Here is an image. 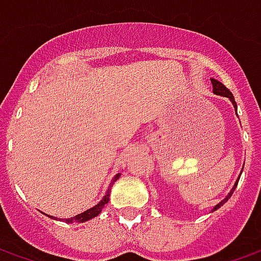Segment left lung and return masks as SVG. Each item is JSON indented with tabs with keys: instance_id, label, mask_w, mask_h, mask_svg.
Masks as SVG:
<instances>
[{
	"instance_id": "left-lung-1",
	"label": "left lung",
	"mask_w": 261,
	"mask_h": 261,
	"mask_svg": "<svg viewBox=\"0 0 261 261\" xmlns=\"http://www.w3.org/2000/svg\"><path fill=\"white\" fill-rule=\"evenodd\" d=\"M211 84H213L214 93H217V95H219V96L229 97V99H230V102L233 103V106H235V110H236V102H235V97H233V95H232V92H230L229 89H228V88H226V86L224 85V84H221V82H219V81H217V80H211ZM238 181H239V180H238ZM238 181H236V185H235V186H233V189H232V192H230L229 194H228V197H226V198H225L224 201H221V202H219L218 205H217V207L214 208V210H217V208L221 207V205H222V204H224L225 201H228V198H229V197L232 196V193L235 192L236 186H238Z\"/></svg>"
}]
</instances>
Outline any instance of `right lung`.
Listing matches in <instances>:
<instances>
[{"label":"right lung","instance_id":"1","mask_svg":"<svg viewBox=\"0 0 261 261\" xmlns=\"http://www.w3.org/2000/svg\"><path fill=\"white\" fill-rule=\"evenodd\" d=\"M117 177H119V176H116V179H117ZM116 179H114V180H116ZM109 196H110V190H108V194L103 197V200L99 202L97 205L92 207L91 210H86L85 213L80 214V215H76V217H74V218L65 219V221H67V222H85V221H88V219L95 218L96 215H99V214H100L103 205H105V204H108Z\"/></svg>","mask_w":261,"mask_h":261}]
</instances>
